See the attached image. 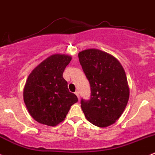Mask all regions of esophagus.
I'll return each mask as SVG.
<instances>
[{"label": "esophagus", "mask_w": 155, "mask_h": 155, "mask_svg": "<svg viewBox=\"0 0 155 155\" xmlns=\"http://www.w3.org/2000/svg\"><path fill=\"white\" fill-rule=\"evenodd\" d=\"M75 94L76 95V96L78 97V98H79V91H76V92H75Z\"/></svg>", "instance_id": "1"}]
</instances>
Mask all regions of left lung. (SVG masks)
<instances>
[{
  "label": "left lung",
  "instance_id": "obj_1",
  "mask_svg": "<svg viewBox=\"0 0 155 155\" xmlns=\"http://www.w3.org/2000/svg\"><path fill=\"white\" fill-rule=\"evenodd\" d=\"M79 60L91 86L90 99H81L87 120L99 127L113 124L130 97L124 70L115 57L98 49L82 51Z\"/></svg>",
  "mask_w": 155,
  "mask_h": 155
}]
</instances>
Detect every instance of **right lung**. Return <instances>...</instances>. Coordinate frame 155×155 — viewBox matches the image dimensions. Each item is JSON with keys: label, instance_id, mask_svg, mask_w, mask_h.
I'll use <instances>...</instances> for the list:
<instances>
[{"label": "right lung", "instance_id": "obj_1", "mask_svg": "<svg viewBox=\"0 0 155 155\" xmlns=\"http://www.w3.org/2000/svg\"><path fill=\"white\" fill-rule=\"evenodd\" d=\"M71 57L54 54L32 71L24 87L23 98L28 113L40 124L54 127L64 120L78 101L71 93L63 72Z\"/></svg>", "mask_w": 155, "mask_h": 155}]
</instances>
